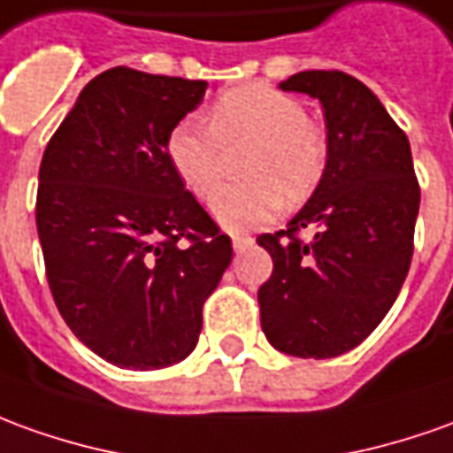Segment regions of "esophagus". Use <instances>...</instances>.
I'll list each match as a JSON object with an SVG mask.
<instances>
[{
  "label": "esophagus",
  "instance_id": "esophagus-1",
  "mask_svg": "<svg viewBox=\"0 0 453 453\" xmlns=\"http://www.w3.org/2000/svg\"><path fill=\"white\" fill-rule=\"evenodd\" d=\"M232 244L236 251H244V249H249V246L254 244V236H249V234H234Z\"/></svg>",
  "mask_w": 453,
  "mask_h": 453
}]
</instances>
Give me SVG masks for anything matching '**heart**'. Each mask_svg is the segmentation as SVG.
Here are the masks:
<instances>
[{
	"label": "heart",
	"instance_id": "heart-1",
	"mask_svg": "<svg viewBox=\"0 0 453 453\" xmlns=\"http://www.w3.org/2000/svg\"><path fill=\"white\" fill-rule=\"evenodd\" d=\"M254 148L242 162L249 177L221 187L211 211L226 229H251L271 221L280 204H301L316 192L327 162L323 130L308 120L301 101L271 86H242L211 105L209 123L185 118L170 130L165 152L177 177L196 196L219 185L226 150L242 142Z\"/></svg>",
	"mask_w": 453,
	"mask_h": 453
}]
</instances>
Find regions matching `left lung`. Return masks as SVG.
I'll return each instance as SVG.
<instances>
[{
  "instance_id": "left-lung-1",
  "label": "left lung",
  "mask_w": 453,
  "mask_h": 453,
  "mask_svg": "<svg viewBox=\"0 0 453 453\" xmlns=\"http://www.w3.org/2000/svg\"><path fill=\"white\" fill-rule=\"evenodd\" d=\"M280 90L323 103L327 162L288 229L257 242L273 258L258 288L261 327L276 350L338 357L375 330L399 296L414 251L419 182L410 140L385 105L342 71H303ZM314 229L303 242L300 232Z\"/></svg>"
}]
</instances>
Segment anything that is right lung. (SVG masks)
Here are the masks:
<instances>
[{"label": "right lung", "instance_id": "add662e5", "mask_svg": "<svg viewBox=\"0 0 453 453\" xmlns=\"http://www.w3.org/2000/svg\"><path fill=\"white\" fill-rule=\"evenodd\" d=\"M207 81L115 65L81 90L43 150L36 229L56 308L127 370L185 360L232 239L185 189L165 140Z\"/></svg>", "mask_w": 453, "mask_h": 453}]
</instances>
